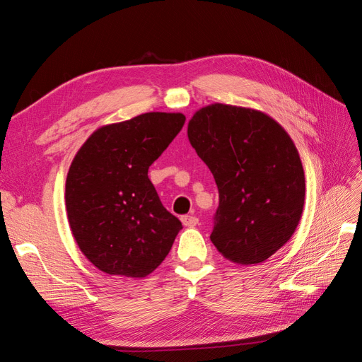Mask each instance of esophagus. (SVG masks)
Segmentation results:
<instances>
[{
  "label": "esophagus",
  "instance_id": "1",
  "mask_svg": "<svg viewBox=\"0 0 362 362\" xmlns=\"http://www.w3.org/2000/svg\"><path fill=\"white\" fill-rule=\"evenodd\" d=\"M181 222H182L184 226L193 228V226H196V225L199 223V218L196 217V216H182V217H181Z\"/></svg>",
  "mask_w": 362,
  "mask_h": 362
}]
</instances>
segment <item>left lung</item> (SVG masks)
I'll use <instances>...</instances> for the list:
<instances>
[{
	"instance_id": "1",
	"label": "left lung",
	"mask_w": 362,
	"mask_h": 362,
	"mask_svg": "<svg viewBox=\"0 0 362 362\" xmlns=\"http://www.w3.org/2000/svg\"><path fill=\"white\" fill-rule=\"evenodd\" d=\"M187 136L218 189L213 245L238 264L266 261L294 234L305 202L287 131L262 112L211 104L193 115Z\"/></svg>"
}]
</instances>
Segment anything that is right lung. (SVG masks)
<instances>
[{
    "instance_id": "obj_1",
    "label": "right lung",
    "mask_w": 362,
    "mask_h": 362,
    "mask_svg": "<svg viewBox=\"0 0 362 362\" xmlns=\"http://www.w3.org/2000/svg\"><path fill=\"white\" fill-rule=\"evenodd\" d=\"M185 122L152 112L98 128L76 152L66 178L72 235L95 267L145 278L166 258L182 228L163 206L148 169Z\"/></svg>"
}]
</instances>
